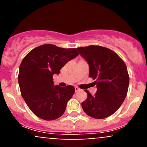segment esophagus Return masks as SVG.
Instances as JSON below:
<instances>
[{
    "label": "esophagus",
    "instance_id": "esophagus-1",
    "mask_svg": "<svg viewBox=\"0 0 147 147\" xmlns=\"http://www.w3.org/2000/svg\"><path fill=\"white\" fill-rule=\"evenodd\" d=\"M80 90V89L78 87H75V92H78V91Z\"/></svg>",
    "mask_w": 147,
    "mask_h": 147
}]
</instances>
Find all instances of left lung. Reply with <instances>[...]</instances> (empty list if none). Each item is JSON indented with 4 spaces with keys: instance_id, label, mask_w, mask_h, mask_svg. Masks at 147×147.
I'll use <instances>...</instances> for the list:
<instances>
[{
    "instance_id": "left-lung-1",
    "label": "left lung",
    "mask_w": 147,
    "mask_h": 147,
    "mask_svg": "<svg viewBox=\"0 0 147 147\" xmlns=\"http://www.w3.org/2000/svg\"><path fill=\"white\" fill-rule=\"evenodd\" d=\"M79 54L89 65V77L97 85L92 96L86 90L88 97L82 103L88 115L104 119L112 115L120 107L127 95L129 75L124 61L115 52L100 45L77 48Z\"/></svg>"
}]
</instances>
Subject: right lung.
I'll return each mask as SVG.
<instances>
[{
    "mask_svg": "<svg viewBox=\"0 0 147 147\" xmlns=\"http://www.w3.org/2000/svg\"><path fill=\"white\" fill-rule=\"evenodd\" d=\"M75 48H63L44 44L34 48L22 60L18 81L23 99L35 115L54 120L65 112L68 101L73 95L72 86L53 85L55 74L78 56Z\"/></svg>",
    "mask_w": 147,
    "mask_h": 147,
    "instance_id": "1",
    "label": "right lung"
}]
</instances>
